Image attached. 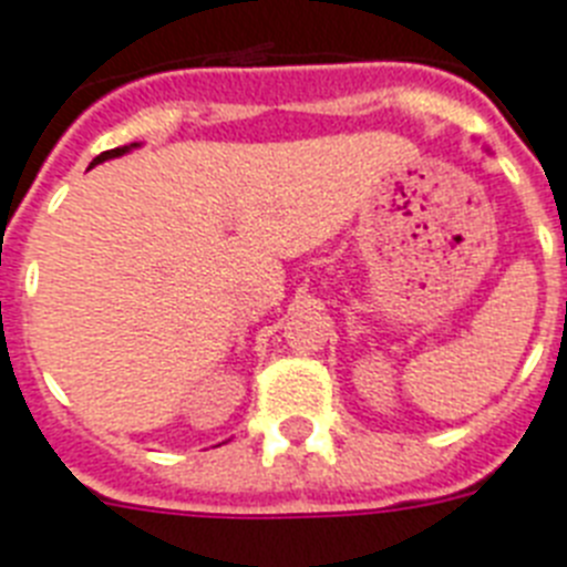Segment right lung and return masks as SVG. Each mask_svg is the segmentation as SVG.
<instances>
[{"label":"right lung","mask_w":567,"mask_h":567,"mask_svg":"<svg viewBox=\"0 0 567 567\" xmlns=\"http://www.w3.org/2000/svg\"><path fill=\"white\" fill-rule=\"evenodd\" d=\"M135 146V144H132ZM123 152H130V146H117V150H109V152H100L97 158L92 161V166L94 164H103V161H109V158H117V155H123Z\"/></svg>","instance_id":"obj_1"}]
</instances>
